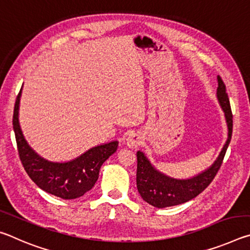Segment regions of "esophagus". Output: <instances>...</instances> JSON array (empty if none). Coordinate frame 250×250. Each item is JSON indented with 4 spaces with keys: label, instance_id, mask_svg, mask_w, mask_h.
Wrapping results in <instances>:
<instances>
[{
    "label": "esophagus",
    "instance_id": "34e87169",
    "mask_svg": "<svg viewBox=\"0 0 250 250\" xmlns=\"http://www.w3.org/2000/svg\"><path fill=\"white\" fill-rule=\"evenodd\" d=\"M125 143H126V146H128L129 147H132V149L133 147L141 146V143H142L141 135H139L138 133H131L129 137L126 138Z\"/></svg>",
    "mask_w": 250,
    "mask_h": 250
}]
</instances>
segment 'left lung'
Instances as JSON below:
<instances>
[{
    "label": "left lung",
    "mask_w": 250,
    "mask_h": 250,
    "mask_svg": "<svg viewBox=\"0 0 250 250\" xmlns=\"http://www.w3.org/2000/svg\"><path fill=\"white\" fill-rule=\"evenodd\" d=\"M217 99L221 104L228 128V138L223 146L216 161L200 174L191 179H174L152 166L142 151L137 152L138 167H137V188L143 201L150 205L164 208V207L183 204L196 197L208 186L221 167L224 156L229 146L232 132V113L230 109L229 99L226 92V86L222 78L217 76Z\"/></svg>",
    "instance_id": "obj_1"
}]
</instances>
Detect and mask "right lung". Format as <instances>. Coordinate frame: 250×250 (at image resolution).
Segmentation results:
<instances>
[{
    "label": "right lung",
    "instance_id": "obj_1",
    "mask_svg": "<svg viewBox=\"0 0 250 250\" xmlns=\"http://www.w3.org/2000/svg\"><path fill=\"white\" fill-rule=\"evenodd\" d=\"M22 89L15 101L13 129L16 143L25 171L40 188L52 195L74 200L83 196L94 188L98 180L100 167L118 149V141L97 146L82 155L67 162H53L37 154L25 140L19 122L20 99Z\"/></svg>",
    "mask_w": 250,
    "mask_h": 250
}]
</instances>
